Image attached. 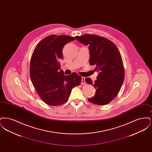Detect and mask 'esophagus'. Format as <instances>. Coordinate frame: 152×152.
Listing matches in <instances>:
<instances>
[{
  "label": "esophagus",
  "instance_id": "obj_1",
  "mask_svg": "<svg viewBox=\"0 0 152 152\" xmlns=\"http://www.w3.org/2000/svg\"><path fill=\"white\" fill-rule=\"evenodd\" d=\"M85 77H82L81 78V85H85L86 84V81H85Z\"/></svg>",
  "mask_w": 152,
  "mask_h": 152
}]
</instances>
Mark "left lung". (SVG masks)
<instances>
[{
	"mask_svg": "<svg viewBox=\"0 0 152 152\" xmlns=\"http://www.w3.org/2000/svg\"><path fill=\"white\" fill-rule=\"evenodd\" d=\"M81 43L89 45V64L94 65L99 74L94 83L86 79L87 84L92 85L96 94L88 100L96 105H106L118 94L123 85L125 71L120 51L112 42L104 37L85 34L76 36Z\"/></svg>",
	"mask_w": 152,
	"mask_h": 152,
	"instance_id": "left-lung-1",
	"label": "left lung"
}]
</instances>
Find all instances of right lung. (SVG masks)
<instances>
[{"instance_id": "add662e5", "label": "right lung", "mask_w": 152, "mask_h": 152, "mask_svg": "<svg viewBox=\"0 0 152 152\" xmlns=\"http://www.w3.org/2000/svg\"><path fill=\"white\" fill-rule=\"evenodd\" d=\"M76 38L52 35L37 45L30 62V77L39 97L48 105L58 106L68 101L73 88L79 86L81 77L76 73L65 76L60 70L63 47Z\"/></svg>"}]
</instances>
